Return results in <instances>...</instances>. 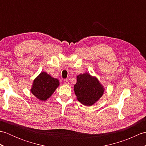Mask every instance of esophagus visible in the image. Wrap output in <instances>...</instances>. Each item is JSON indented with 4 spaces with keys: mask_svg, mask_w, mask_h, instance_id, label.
Here are the masks:
<instances>
[{
    "mask_svg": "<svg viewBox=\"0 0 146 146\" xmlns=\"http://www.w3.org/2000/svg\"><path fill=\"white\" fill-rule=\"evenodd\" d=\"M64 83L65 85H69V81L68 80H64Z\"/></svg>",
    "mask_w": 146,
    "mask_h": 146,
    "instance_id": "1",
    "label": "esophagus"
}]
</instances>
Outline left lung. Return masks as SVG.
Wrapping results in <instances>:
<instances>
[{"instance_id":"1","label":"left lung","mask_w":146,"mask_h":146,"mask_svg":"<svg viewBox=\"0 0 146 146\" xmlns=\"http://www.w3.org/2000/svg\"><path fill=\"white\" fill-rule=\"evenodd\" d=\"M74 90L78 100L85 105L90 106L104 94V88L98 80L88 73L77 76Z\"/></svg>"}]
</instances>
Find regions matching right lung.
<instances>
[{
  "instance_id": "right-lung-1",
  "label": "right lung",
  "mask_w": 146,
  "mask_h": 146,
  "mask_svg": "<svg viewBox=\"0 0 146 146\" xmlns=\"http://www.w3.org/2000/svg\"><path fill=\"white\" fill-rule=\"evenodd\" d=\"M59 84L58 79L52 78L45 72H42L35 80L31 91L39 100L44 101L51 97Z\"/></svg>"
}]
</instances>
